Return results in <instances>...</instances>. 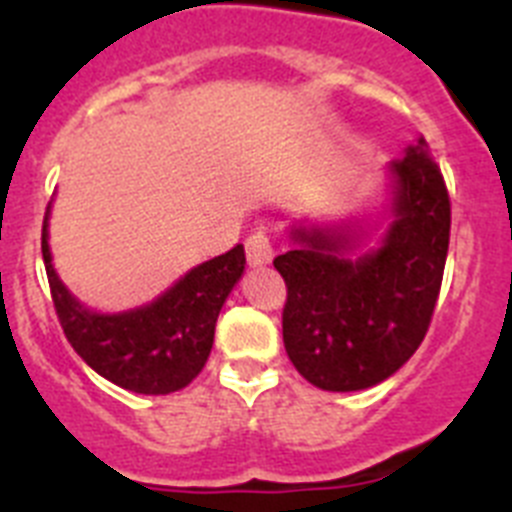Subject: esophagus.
<instances>
[{"instance_id": "obj_1", "label": "esophagus", "mask_w": 512, "mask_h": 512, "mask_svg": "<svg viewBox=\"0 0 512 512\" xmlns=\"http://www.w3.org/2000/svg\"><path fill=\"white\" fill-rule=\"evenodd\" d=\"M246 256H248V264L251 266H266L274 256V248H271L269 235L256 230L246 241Z\"/></svg>"}]
</instances>
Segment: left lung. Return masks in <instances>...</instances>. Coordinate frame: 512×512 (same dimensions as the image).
I'll return each mask as SVG.
<instances>
[{
    "mask_svg": "<svg viewBox=\"0 0 512 512\" xmlns=\"http://www.w3.org/2000/svg\"><path fill=\"white\" fill-rule=\"evenodd\" d=\"M384 176L379 205L338 223L295 220L292 248L274 259L287 282L284 348L320 390L359 392L392 377L418 351L436 307L451 205L425 138Z\"/></svg>",
    "mask_w": 512,
    "mask_h": 512,
    "instance_id": "obj_1",
    "label": "left lung"
}]
</instances>
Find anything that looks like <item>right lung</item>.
Listing matches in <instances>:
<instances>
[{
	"label": "right lung",
	"instance_id": "right-lung-1",
	"mask_svg": "<svg viewBox=\"0 0 512 512\" xmlns=\"http://www.w3.org/2000/svg\"><path fill=\"white\" fill-rule=\"evenodd\" d=\"M43 223V261L53 305L76 354L99 377L138 395H169L202 372L215 341L217 315L246 271L243 246L197 264L146 305L99 312L79 302L61 282Z\"/></svg>",
	"mask_w": 512,
	"mask_h": 512
}]
</instances>
